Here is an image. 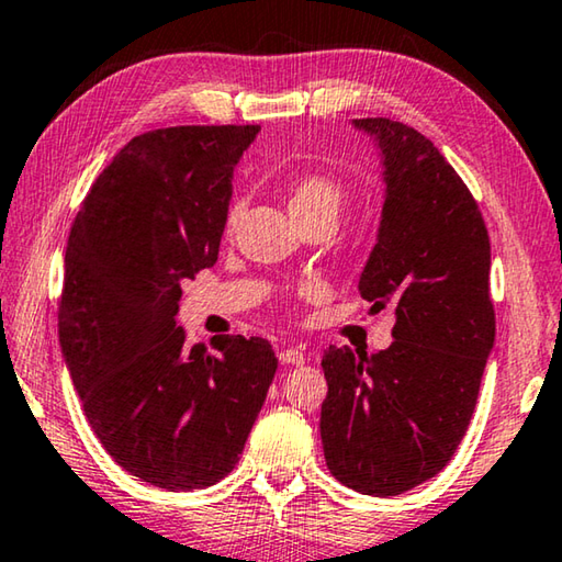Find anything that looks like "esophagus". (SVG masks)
Wrapping results in <instances>:
<instances>
[{
    "mask_svg": "<svg viewBox=\"0 0 562 562\" xmlns=\"http://www.w3.org/2000/svg\"><path fill=\"white\" fill-rule=\"evenodd\" d=\"M282 364H305V352L297 350V347H288V350L280 352Z\"/></svg>",
    "mask_w": 562,
    "mask_h": 562,
    "instance_id": "esophagus-1",
    "label": "esophagus"
}]
</instances>
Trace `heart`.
<instances>
[{
  "label": "heart",
  "instance_id": "1",
  "mask_svg": "<svg viewBox=\"0 0 562 562\" xmlns=\"http://www.w3.org/2000/svg\"><path fill=\"white\" fill-rule=\"evenodd\" d=\"M288 204L295 220L323 215V212H333V215H337L342 207V187L337 184L333 177L319 172L297 175L288 187ZM235 220L237 207L229 210L227 227H233Z\"/></svg>",
  "mask_w": 562,
  "mask_h": 562
}]
</instances>
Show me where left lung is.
I'll use <instances>...</instances> for the list:
<instances>
[{
	"label": "left lung",
	"mask_w": 562,
	"mask_h": 562,
	"mask_svg": "<svg viewBox=\"0 0 562 562\" xmlns=\"http://www.w3.org/2000/svg\"><path fill=\"white\" fill-rule=\"evenodd\" d=\"M382 155L385 202L360 295L395 305L393 345H329L319 435L329 473L362 495H400L456 456L495 345L490 237L440 149L387 117L355 120Z\"/></svg>",
	"instance_id": "8db88e82"
}]
</instances>
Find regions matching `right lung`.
<instances>
[{"label":"right lung","mask_w":562,"mask_h":562,"mask_svg":"<svg viewBox=\"0 0 562 562\" xmlns=\"http://www.w3.org/2000/svg\"><path fill=\"white\" fill-rule=\"evenodd\" d=\"M257 124L167 127L124 145L79 207L59 345L85 415L130 475L172 493L237 465L278 358L262 337L177 327L182 280L217 262L233 172Z\"/></svg>","instance_id":"right-lung-1"}]
</instances>
